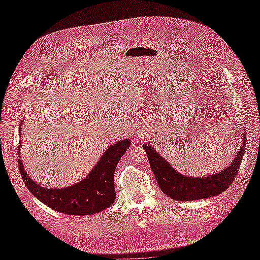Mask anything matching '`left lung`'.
Listing matches in <instances>:
<instances>
[{
    "mask_svg": "<svg viewBox=\"0 0 260 260\" xmlns=\"http://www.w3.org/2000/svg\"><path fill=\"white\" fill-rule=\"evenodd\" d=\"M246 136L243 137V144L234 157L231 166L217 174L205 178H191L182 176L170 166L167 160L155 152L147 144L143 147L147 154L154 176L158 182L160 190L176 201H195L207 199L224 192L239 174L240 165L245 151Z\"/></svg>",
    "mask_w": 260,
    "mask_h": 260,
    "instance_id": "8db88e82",
    "label": "left lung"
}]
</instances>
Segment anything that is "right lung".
I'll return each instance as SVG.
<instances>
[{"mask_svg": "<svg viewBox=\"0 0 260 260\" xmlns=\"http://www.w3.org/2000/svg\"><path fill=\"white\" fill-rule=\"evenodd\" d=\"M21 128L19 127V133ZM131 142L122 140L109 147L91 174L81 182L65 188H46L30 179L19 160L18 168L28 190L46 206L67 215H92L113 205L116 199L115 169Z\"/></svg>", "mask_w": 260, "mask_h": 260, "instance_id": "add662e5", "label": "right lung"}]
</instances>
